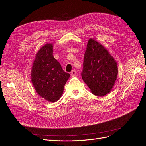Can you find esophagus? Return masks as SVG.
Listing matches in <instances>:
<instances>
[{
	"mask_svg": "<svg viewBox=\"0 0 146 146\" xmlns=\"http://www.w3.org/2000/svg\"><path fill=\"white\" fill-rule=\"evenodd\" d=\"M76 74V71L75 70H73L72 72H71V76H74Z\"/></svg>",
	"mask_w": 146,
	"mask_h": 146,
	"instance_id": "obj_1",
	"label": "esophagus"
}]
</instances>
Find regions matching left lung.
I'll use <instances>...</instances> for the list:
<instances>
[{
    "label": "left lung",
    "mask_w": 146,
    "mask_h": 146,
    "mask_svg": "<svg viewBox=\"0 0 146 146\" xmlns=\"http://www.w3.org/2000/svg\"><path fill=\"white\" fill-rule=\"evenodd\" d=\"M117 73L114 58L101 44L90 38L84 54L81 76L92 93L97 96L110 93Z\"/></svg>",
    "instance_id": "1"
}]
</instances>
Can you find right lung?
<instances>
[{
  "label": "right lung",
  "instance_id": "obj_1",
  "mask_svg": "<svg viewBox=\"0 0 146 146\" xmlns=\"http://www.w3.org/2000/svg\"><path fill=\"white\" fill-rule=\"evenodd\" d=\"M52 44H46L37 52L31 71V80L40 96L54 102L59 100L70 74L65 72L53 55Z\"/></svg>",
  "mask_w": 146,
  "mask_h": 146
}]
</instances>
